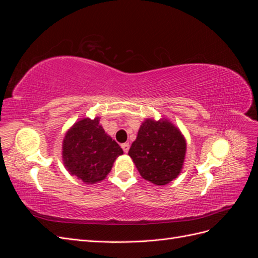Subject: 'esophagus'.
<instances>
[{
  "label": "esophagus",
  "instance_id": "obj_1",
  "mask_svg": "<svg viewBox=\"0 0 258 258\" xmlns=\"http://www.w3.org/2000/svg\"><path fill=\"white\" fill-rule=\"evenodd\" d=\"M129 147H130L129 143H123V144H121V148H122V151H123L124 153H128V152H129Z\"/></svg>",
  "mask_w": 258,
  "mask_h": 258
}]
</instances>
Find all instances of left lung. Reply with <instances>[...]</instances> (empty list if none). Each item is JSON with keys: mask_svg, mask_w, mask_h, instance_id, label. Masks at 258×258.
Instances as JSON below:
<instances>
[{"mask_svg": "<svg viewBox=\"0 0 258 258\" xmlns=\"http://www.w3.org/2000/svg\"><path fill=\"white\" fill-rule=\"evenodd\" d=\"M185 154L182 132L165 118L143 121L128 153L141 176L155 185H166L181 173Z\"/></svg>", "mask_w": 258, "mask_h": 258, "instance_id": "1", "label": "left lung"}]
</instances>
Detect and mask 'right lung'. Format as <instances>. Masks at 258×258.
Here are the masks:
<instances>
[{
	"mask_svg": "<svg viewBox=\"0 0 258 258\" xmlns=\"http://www.w3.org/2000/svg\"><path fill=\"white\" fill-rule=\"evenodd\" d=\"M95 119L83 118L68 130L62 143V158L67 170L86 184L102 181L110 173L113 163L123 152L105 134Z\"/></svg>",
	"mask_w": 258,
	"mask_h": 258,
	"instance_id": "1",
	"label": "right lung"
}]
</instances>
